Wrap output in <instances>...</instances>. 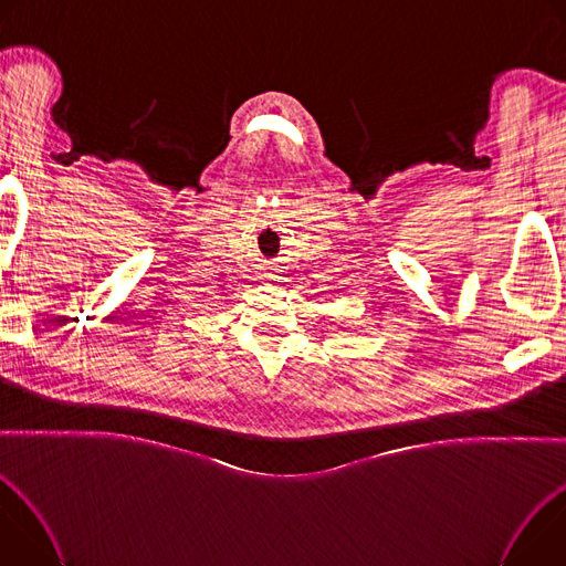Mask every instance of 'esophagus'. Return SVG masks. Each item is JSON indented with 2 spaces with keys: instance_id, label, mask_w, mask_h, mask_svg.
<instances>
[{
  "instance_id": "esophagus-1",
  "label": "esophagus",
  "mask_w": 566,
  "mask_h": 566,
  "mask_svg": "<svg viewBox=\"0 0 566 566\" xmlns=\"http://www.w3.org/2000/svg\"><path fill=\"white\" fill-rule=\"evenodd\" d=\"M264 277H266V280H277V275H275L273 271H266V273H264Z\"/></svg>"
}]
</instances>
